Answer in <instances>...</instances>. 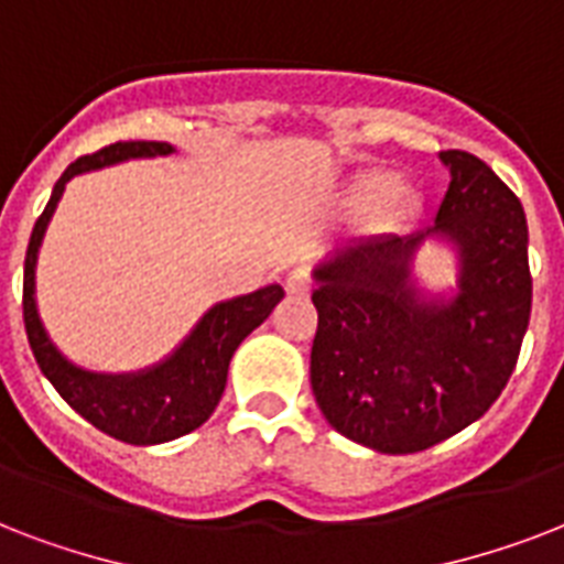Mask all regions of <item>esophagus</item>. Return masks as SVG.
<instances>
[{
	"instance_id": "esophagus-1",
	"label": "esophagus",
	"mask_w": 564,
	"mask_h": 564,
	"mask_svg": "<svg viewBox=\"0 0 564 564\" xmlns=\"http://www.w3.org/2000/svg\"><path fill=\"white\" fill-rule=\"evenodd\" d=\"M286 292L290 295H295V299H304L310 292V274L307 269H292V272H286Z\"/></svg>"
}]
</instances>
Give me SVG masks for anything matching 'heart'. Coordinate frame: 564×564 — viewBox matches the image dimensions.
Returning <instances> with one entry per match:
<instances>
[{
    "label": "heart",
    "mask_w": 564,
    "mask_h": 564,
    "mask_svg": "<svg viewBox=\"0 0 564 564\" xmlns=\"http://www.w3.org/2000/svg\"><path fill=\"white\" fill-rule=\"evenodd\" d=\"M351 202L369 204L375 225H398L415 207V189L403 178H392L389 172L369 170L354 178Z\"/></svg>",
    "instance_id": "heart-1"
}]
</instances>
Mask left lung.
I'll return each instance as SVG.
<instances>
[{"label": "left lung", "instance_id": "left-lung-1", "mask_svg": "<svg viewBox=\"0 0 564 564\" xmlns=\"http://www.w3.org/2000/svg\"><path fill=\"white\" fill-rule=\"evenodd\" d=\"M451 184L436 225L348 242L316 269L310 383L330 427L380 454H415L477 421L516 369L530 307L527 219L518 195L468 152L438 154ZM427 236L460 248V292L421 302L409 260Z\"/></svg>", "mask_w": 564, "mask_h": 564}]
</instances>
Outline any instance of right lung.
Segmentation results:
<instances>
[{
    "instance_id": "right-lung-1",
    "label": "right lung",
    "mask_w": 564,
    "mask_h": 564,
    "mask_svg": "<svg viewBox=\"0 0 564 564\" xmlns=\"http://www.w3.org/2000/svg\"><path fill=\"white\" fill-rule=\"evenodd\" d=\"M170 152L172 145L158 143V140H122L69 163L52 189L46 210L34 221L29 251H25L22 318H25V334H29V345L40 371L82 419L128 445H161V442H172L189 430L202 427L225 392L230 357L239 343L254 327L263 325L283 299L281 286L272 283L242 299L221 301L195 325L187 343L181 345L170 360L143 375H90L66 362L55 345L48 343L37 318V307H34V263H37L43 230L55 213L57 198L64 195L66 181L78 172L99 170V166H110L128 158H154V154Z\"/></svg>"
}]
</instances>
